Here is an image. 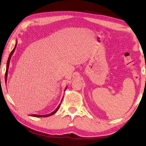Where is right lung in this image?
Here are the masks:
<instances>
[{
  "mask_svg": "<svg viewBox=\"0 0 146 146\" xmlns=\"http://www.w3.org/2000/svg\"><path fill=\"white\" fill-rule=\"evenodd\" d=\"M17 41H16V44H15V48H13V50L11 51V53L9 54V56L8 57V62H7V66H6V74H5V81H6V80H7V77H8V68H9V62H10V59H11V57L12 55H13V53H14L15 51V49L16 47H17ZM67 88V87L66 88V89ZM65 89V90H66ZM60 104L58 105V106L57 107V108L56 109V110L54 111H53L52 113H51L50 114H48V115H31L30 116H31V117H49V116H51L53 115V114H55V113L59 109V108H60Z\"/></svg>",
  "mask_w": 146,
  "mask_h": 146,
  "instance_id": "right-lung-1",
  "label": "right lung"
}]
</instances>
